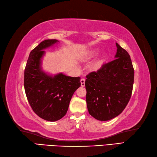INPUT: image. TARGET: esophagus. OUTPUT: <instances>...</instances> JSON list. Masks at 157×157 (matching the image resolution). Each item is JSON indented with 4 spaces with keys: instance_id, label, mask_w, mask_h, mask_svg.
Segmentation results:
<instances>
[{
    "instance_id": "34e87169",
    "label": "esophagus",
    "mask_w": 157,
    "mask_h": 157,
    "mask_svg": "<svg viewBox=\"0 0 157 157\" xmlns=\"http://www.w3.org/2000/svg\"><path fill=\"white\" fill-rule=\"evenodd\" d=\"M80 82H81V86L84 87L85 86V79L84 78H82L80 79Z\"/></svg>"
}]
</instances>
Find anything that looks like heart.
<instances>
[{"label": "heart", "mask_w": 157, "mask_h": 157, "mask_svg": "<svg viewBox=\"0 0 157 157\" xmlns=\"http://www.w3.org/2000/svg\"><path fill=\"white\" fill-rule=\"evenodd\" d=\"M99 52V50L98 49H95L93 50H91L89 53H87L86 56H85L81 59V60L86 61V60H88V59H92L94 58V57H95L97 55H98ZM106 54H102L100 58H99L98 60L95 62V64H94V67H93L94 70H98L99 68L101 67L102 64H103L105 59H106Z\"/></svg>", "instance_id": "heart-1"}]
</instances>
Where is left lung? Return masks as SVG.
Instances as JSON below:
<instances>
[{"instance_id": "8db88e82", "label": "left lung", "mask_w": 157, "mask_h": 157, "mask_svg": "<svg viewBox=\"0 0 157 157\" xmlns=\"http://www.w3.org/2000/svg\"><path fill=\"white\" fill-rule=\"evenodd\" d=\"M114 60L86 75L88 113L99 121H108L122 113L132 95L134 69L130 55L116 43Z\"/></svg>"}]
</instances>
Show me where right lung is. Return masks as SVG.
<instances>
[{
    "label": "right lung",
    "mask_w": 157,
    "mask_h": 157,
    "mask_svg": "<svg viewBox=\"0 0 157 157\" xmlns=\"http://www.w3.org/2000/svg\"><path fill=\"white\" fill-rule=\"evenodd\" d=\"M57 40H45L31 51L25 69L24 86L30 106L44 120L56 121L63 117L71 98L80 86V78L58 73L52 76L42 70L44 49L53 46Z\"/></svg>",
    "instance_id": "right-lung-1"
}]
</instances>
